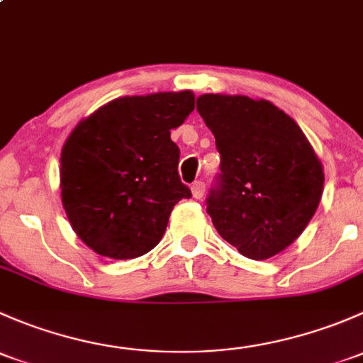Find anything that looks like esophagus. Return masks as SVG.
I'll use <instances>...</instances> for the list:
<instances>
[{
	"label": "esophagus",
	"instance_id": "esophagus-1",
	"mask_svg": "<svg viewBox=\"0 0 363 363\" xmlns=\"http://www.w3.org/2000/svg\"><path fill=\"white\" fill-rule=\"evenodd\" d=\"M191 193H193V196H195L196 200H200V199H203V193H205V184L203 182H195V184L191 186Z\"/></svg>",
	"mask_w": 363,
	"mask_h": 363
}]
</instances>
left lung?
Wrapping results in <instances>:
<instances>
[{"mask_svg": "<svg viewBox=\"0 0 363 363\" xmlns=\"http://www.w3.org/2000/svg\"><path fill=\"white\" fill-rule=\"evenodd\" d=\"M196 111L221 155L207 212L219 235L251 259L286 250L323 195V164L295 119L269 100L207 93Z\"/></svg>", "mask_w": 363, "mask_h": 363, "instance_id": "left-lung-1", "label": "left lung"}]
</instances>
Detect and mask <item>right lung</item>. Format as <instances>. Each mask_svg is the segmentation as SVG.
I'll use <instances>...</instances> for the list:
<instances>
[{
  "mask_svg": "<svg viewBox=\"0 0 363 363\" xmlns=\"http://www.w3.org/2000/svg\"><path fill=\"white\" fill-rule=\"evenodd\" d=\"M195 93L121 96L77 123L61 149V202L73 232L100 256L131 259L158 246L174 205L191 191L179 179L170 130Z\"/></svg>",
  "mask_w": 363,
  "mask_h": 363,
  "instance_id": "right-lung-1",
  "label": "right lung"
}]
</instances>
